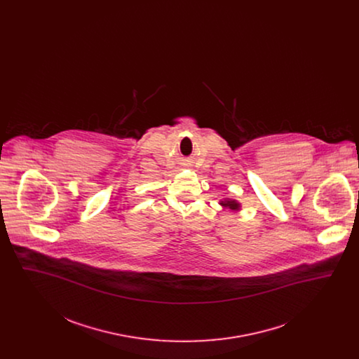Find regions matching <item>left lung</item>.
<instances>
[{"label": "left lung", "mask_w": 359, "mask_h": 359, "mask_svg": "<svg viewBox=\"0 0 359 359\" xmlns=\"http://www.w3.org/2000/svg\"><path fill=\"white\" fill-rule=\"evenodd\" d=\"M221 205H224V207H229V208H231V210H238L239 208V203H237L236 201H230V199L223 201Z\"/></svg>", "instance_id": "1"}]
</instances>
